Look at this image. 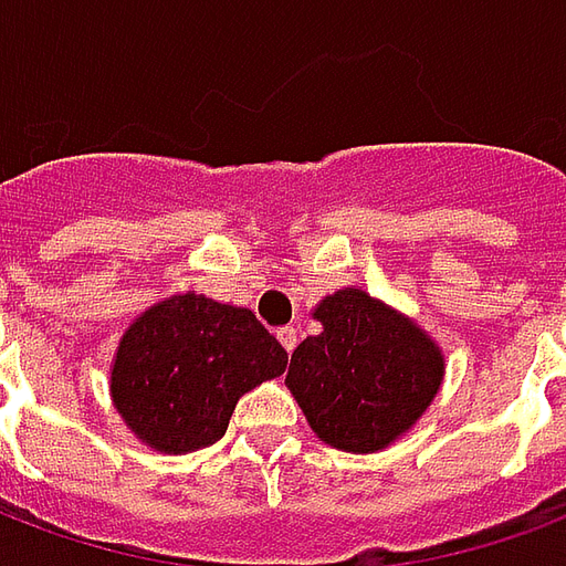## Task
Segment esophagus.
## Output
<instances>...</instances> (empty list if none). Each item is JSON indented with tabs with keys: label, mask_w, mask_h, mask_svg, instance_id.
Listing matches in <instances>:
<instances>
[{
	"label": "esophagus",
	"mask_w": 566,
	"mask_h": 566,
	"mask_svg": "<svg viewBox=\"0 0 566 566\" xmlns=\"http://www.w3.org/2000/svg\"><path fill=\"white\" fill-rule=\"evenodd\" d=\"M275 336H279V343H282L284 352L291 355V352L296 348V327H279V333H275Z\"/></svg>",
	"instance_id": "1"
}]
</instances>
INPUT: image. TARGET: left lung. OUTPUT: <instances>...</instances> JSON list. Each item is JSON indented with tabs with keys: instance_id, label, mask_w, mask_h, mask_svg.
<instances>
[{
	"instance_id": "left-lung-1",
	"label": "left lung",
	"mask_w": 566,
	"mask_h": 566,
	"mask_svg": "<svg viewBox=\"0 0 566 566\" xmlns=\"http://www.w3.org/2000/svg\"><path fill=\"white\" fill-rule=\"evenodd\" d=\"M315 318L324 331L296 345L287 388L333 449H385L437 397L439 348L412 321L355 287L321 300Z\"/></svg>"
}]
</instances>
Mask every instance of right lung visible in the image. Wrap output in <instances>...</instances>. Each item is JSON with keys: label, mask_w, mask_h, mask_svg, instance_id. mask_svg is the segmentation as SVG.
Here are the masks:
<instances>
[{"label": "right lung", "mask_w": 566, "mask_h": 566, "mask_svg": "<svg viewBox=\"0 0 566 566\" xmlns=\"http://www.w3.org/2000/svg\"><path fill=\"white\" fill-rule=\"evenodd\" d=\"M284 367L287 352L251 308L185 294L148 308L124 333L112 397L150 449L181 454L218 442L235 400Z\"/></svg>", "instance_id": "obj_1"}]
</instances>
